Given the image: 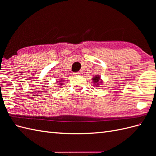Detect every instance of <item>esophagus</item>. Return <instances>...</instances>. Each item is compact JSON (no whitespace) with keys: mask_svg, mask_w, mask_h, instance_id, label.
Masks as SVG:
<instances>
[{"mask_svg":"<svg viewBox=\"0 0 156 156\" xmlns=\"http://www.w3.org/2000/svg\"><path fill=\"white\" fill-rule=\"evenodd\" d=\"M73 74H74V76H78V75L80 74V72H74Z\"/></svg>","mask_w":156,"mask_h":156,"instance_id":"1","label":"esophagus"}]
</instances>
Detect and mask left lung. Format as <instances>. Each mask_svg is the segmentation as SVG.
<instances>
[{
    "label": "left lung",
    "instance_id": "obj_1",
    "mask_svg": "<svg viewBox=\"0 0 156 156\" xmlns=\"http://www.w3.org/2000/svg\"><path fill=\"white\" fill-rule=\"evenodd\" d=\"M92 80H93L94 84L97 86H98L99 84L102 82V81L101 80L100 76H95L94 78H92Z\"/></svg>",
    "mask_w": 156,
    "mask_h": 156
}]
</instances>
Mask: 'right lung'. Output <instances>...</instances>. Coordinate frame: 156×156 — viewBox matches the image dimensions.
Wrapping results in <instances>:
<instances>
[{
  "label": "right lung",
  "instance_id": "1",
  "mask_svg": "<svg viewBox=\"0 0 156 156\" xmlns=\"http://www.w3.org/2000/svg\"><path fill=\"white\" fill-rule=\"evenodd\" d=\"M63 81H64V80H59V82H63ZM60 84H62V83H60Z\"/></svg>",
  "mask_w": 156,
  "mask_h": 156
}]
</instances>
